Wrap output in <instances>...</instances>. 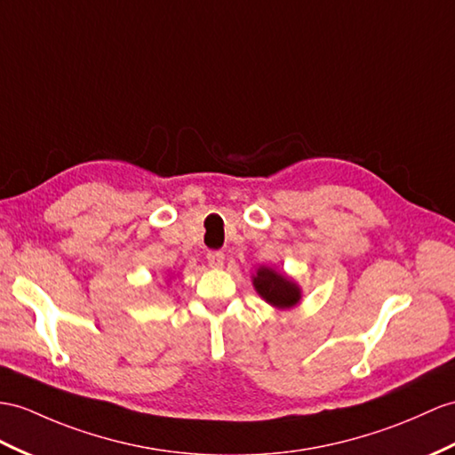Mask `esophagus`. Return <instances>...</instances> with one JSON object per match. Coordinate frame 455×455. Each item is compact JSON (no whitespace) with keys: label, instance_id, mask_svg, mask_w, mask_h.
Listing matches in <instances>:
<instances>
[{"label":"esophagus","instance_id":"esophagus-1","mask_svg":"<svg viewBox=\"0 0 455 455\" xmlns=\"http://www.w3.org/2000/svg\"><path fill=\"white\" fill-rule=\"evenodd\" d=\"M206 260H208L210 266H212V268H220V266L224 264V260H226V254L221 251H210L206 254Z\"/></svg>","mask_w":455,"mask_h":455}]
</instances>
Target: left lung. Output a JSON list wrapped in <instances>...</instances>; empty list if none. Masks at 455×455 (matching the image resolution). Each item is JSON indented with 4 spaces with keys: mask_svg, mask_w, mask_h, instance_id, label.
Instances as JSON below:
<instances>
[{
    "mask_svg": "<svg viewBox=\"0 0 455 455\" xmlns=\"http://www.w3.org/2000/svg\"><path fill=\"white\" fill-rule=\"evenodd\" d=\"M254 287H257L260 297L278 308L293 307L301 299L299 287L285 275L275 274L272 268H259L257 275H254Z\"/></svg>",
    "mask_w": 455,
    "mask_h": 455,
    "instance_id": "obj_1",
    "label": "left lung"
}]
</instances>
